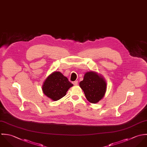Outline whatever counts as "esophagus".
Masks as SVG:
<instances>
[{"mask_svg": "<svg viewBox=\"0 0 147 147\" xmlns=\"http://www.w3.org/2000/svg\"><path fill=\"white\" fill-rule=\"evenodd\" d=\"M73 85H75V86H77V85H78V81H74V82H73Z\"/></svg>", "mask_w": 147, "mask_h": 147, "instance_id": "34e87169", "label": "esophagus"}]
</instances>
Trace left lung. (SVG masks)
Returning a JSON list of instances; mask_svg holds the SVG:
<instances>
[{"instance_id": "obj_1", "label": "left lung", "mask_w": 147, "mask_h": 147, "mask_svg": "<svg viewBox=\"0 0 147 147\" xmlns=\"http://www.w3.org/2000/svg\"><path fill=\"white\" fill-rule=\"evenodd\" d=\"M106 86L104 78L92 71L86 72L83 81L80 83V86L83 90L86 99L92 103H98L104 97Z\"/></svg>"}]
</instances>
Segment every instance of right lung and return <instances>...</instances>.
I'll return each mask as SVG.
<instances>
[{"mask_svg":"<svg viewBox=\"0 0 147 147\" xmlns=\"http://www.w3.org/2000/svg\"><path fill=\"white\" fill-rule=\"evenodd\" d=\"M73 85L61 72L51 74L44 82L42 89L44 94L54 101L65 96L69 88Z\"/></svg>","mask_w":147,"mask_h":147,"instance_id":"obj_1","label":"right lung"}]
</instances>
